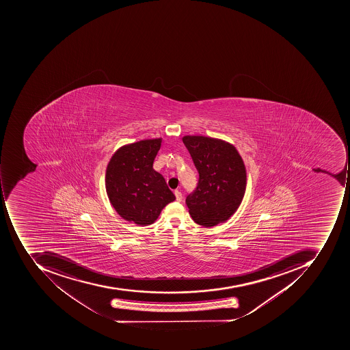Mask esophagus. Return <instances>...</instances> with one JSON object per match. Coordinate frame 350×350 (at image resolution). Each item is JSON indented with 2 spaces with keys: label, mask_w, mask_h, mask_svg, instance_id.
Wrapping results in <instances>:
<instances>
[{
  "label": "esophagus",
  "mask_w": 350,
  "mask_h": 350,
  "mask_svg": "<svg viewBox=\"0 0 350 350\" xmlns=\"http://www.w3.org/2000/svg\"><path fill=\"white\" fill-rule=\"evenodd\" d=\"M174 196H176V200L178 202L182 201V199H183V196H182V192L178 191V190H176L174 191Z\"/></svg>",
  "instance_id": "1"
}]
</instances>
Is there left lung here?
I'll use <instances>...</instances> for the list:
<instances>
[{
  "label": "left lung",
  "instance_id": "left-lung-1",
  "mask_svg": "<svg viewBox=\"0 0 350 350\" xmlns=\"http://www.w3.org/2000/svg\"><path fill=\"white\" fill-rule=\"evenodd\" d=\"M183 143L199 172L197 187L186 198L196 223L211 227L236 213L246 187V170L232 145L213 137L187 135Z\"/></svg>",
  "mask_w": 350,
  "mask_h": 350
}]
</instances>
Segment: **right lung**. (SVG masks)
<instances>
[{
    "label": "right lung",
    "instance_id": "1",
    "mask_svg": "<svg viewBox=\"0 0 350 350\" xmlns=\"http://www.w3.org/2000/svg\"><path fill=\"white\" fill-rule=\"evenodd\" d=\"M161 143V139H145L122 147L106 170L112 206L122 217L137 225L152 224L163 208L176 200L162 174L152 168Z\"/></svg>",
    "mask_w": 350,
    "mask_h": 350
}]
</instances>
